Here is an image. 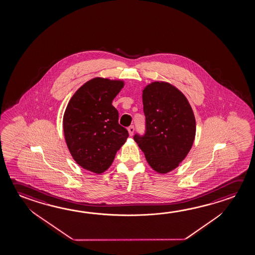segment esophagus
I'll return each mask as SVG.
<instances>
[{"label":"esophagus","mask_w":255,"mask_h":255,"mask_svg":"<svg viewBox=\"0 0 255 255\" xmlns=\"http://www.w3.org/2000/svg\"><path fill=\"white\" fill-rule=\"evenodd\" d=\"M128 131H129V136H132L134 132V126H129V128H128Z\"/></svg>","instance_id":"obj_1"}]
</instances>
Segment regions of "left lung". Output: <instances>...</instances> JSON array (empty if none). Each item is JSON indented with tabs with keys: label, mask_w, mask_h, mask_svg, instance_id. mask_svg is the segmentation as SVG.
Masks as SVG:
<instances>
[{
	"label": "left lung",
	"mask_w": 255,
	"mask_h": 255,
	"mask_svg": "<svg viewBox=\"0 0 255 255\" xmlns=\"http://www.w3.org/2000/svg\"><path fill=\"white\" fill-rule=\"evenodd\" d=\"M146 117L144 136L134 135L154 171L167 173L179 166L192 147L196 119L183 93L169 83L153 82L142 93Z\"/></svg>",
	"instance_id": "1"
}]
</instances>
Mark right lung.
<instances>
[{
	"mask_svg": "<svg viewBox=\"0 0 255 255\" xmlns=\"http://www.w3.org/2000/svg\"><path fill=\"white\" fill-rule=\"evenodd\" d=\"M124 86L121 80H90L75 92L63 117L65 139L73 158L97 174L110 167L129 137L118 124V111L112 105Z\"/></svg>",
	"mask_w": 255,
	"mask_h": 255,
	"instance_id": "obj_1",
	"label": "right lung"
}]
</instances>
